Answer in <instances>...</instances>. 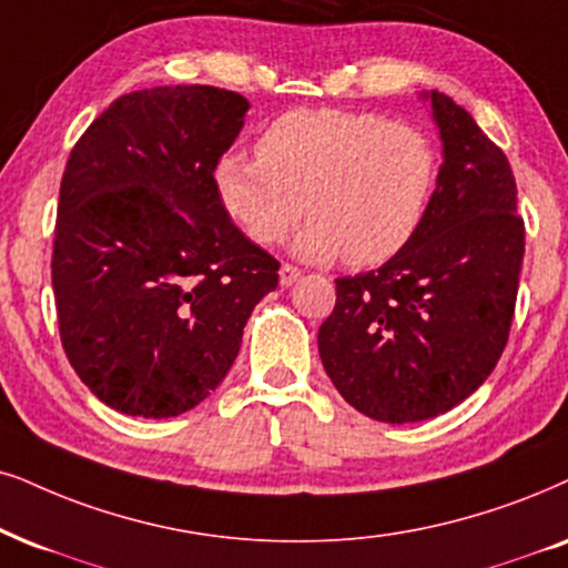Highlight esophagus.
Masks as SVG:
<instances>
[{"instance_id": "1", "label": "esophagus", "mask_w": 568, "mask_h": 568, "mask_svg": "<svg viewBox=\"0 0 568 568\" xmlns=\"http://www.w3.org/2000/svg\"><path fill=\"white\" fill-rule=\"evenodd\" d=\"M298 277H301V270L293 267V264H283V267H280V283L283 285H293Z\"/></svg>"}]
</instances>
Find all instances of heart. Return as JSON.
<instances>
[{
  "label": "heart",
  "mask_w": 568,
  "mask_h": 568,
  "mask_svg": "<svg viewBox=\"0 0 568 568\" xmlns=\"http://www.w3.org/2000/svg\"><path fill=\"white\" fill-rule=\"evenodd\" d=\"M214 181L222 206L256 243H280L308 210L314 217L296 239L304 260L372 267L425 225L440 154L422 128L387 114L293 110L260 135L256 156H222Z\"/></svg>",
  "instance_id": "1"
}]
</instances>
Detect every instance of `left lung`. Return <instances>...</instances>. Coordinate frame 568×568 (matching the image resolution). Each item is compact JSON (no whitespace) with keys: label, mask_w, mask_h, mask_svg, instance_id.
Instances as JSON below:
<instances>
[{"label":"left lung","mask_w":568,"mask_h":568,"mask_svg":"<svg viewBox=\"0 0 568 568\" xmlns=\"http://www.w3.org/2000/svg\"><path fill=\"white\" fill-rule=\"evenodd\" d=\"M445 162L425 225L379 270L335 280L317 343L327 377L369 419L406 425L469 398L504 354L524 260L500 146L429 93Z\"/></svg>","instance_id":"8db88e82"}]
</instances>
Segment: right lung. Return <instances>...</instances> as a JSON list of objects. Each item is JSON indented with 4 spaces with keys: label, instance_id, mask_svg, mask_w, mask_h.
<instances>
[{
    "label": "right lung",
    "instance_id": "1",
    "mask_svg": "<svg viewBox=\"0 0 568 568\" xmlns=\"http://www.w3.org/2000/svg\"><path fill=\"white\" fill-rule=\"evenodd\" d=\"M248 102L214 85L114 99L70 152L54 222L62 348L120 414L168 419L201 404L277 288L280 262L227 217L214 168Z\"/></svg>",
    "mask_w": 568,
    "mask_h": 568
}]
</instances>
